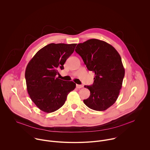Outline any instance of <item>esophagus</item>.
Here are the masks:
<instances>
[{
	"mask_svg": "<svg viewBox=\"0 0 150 150\" xmlns=\"http://www.w3.org/2000/svg\"><path fill=\"white\" fill-rule=\"evenodd\" d=\"M76 87L77 88H81L83 87V85H80V84H76Z\"/></svg>",
	"mask_w": 150,
	"mask_h": 150,
	"instance_id": "obj_1",
	"label": "esophagus"
}]
</instances>
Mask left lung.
<instances>
[{
  "label": "left lung",
  "instance_id": "obj_1",
  "mask_svg": "<svg viewBox=\"0 0 150 150\" xmlns=\"http://www.w3.org/2000/svg\"><path fill=\"white\" fill-rule=\"evenodd\" d=\"M75 51L95 73L93 84L84 86L90 95L84 103L94 110H107L116 101L125 74L119 53L110 44L96 39L78 44Z\"/></svg>",
  "mask_w": 150,
  "mask_h": 150
}]
</instances>
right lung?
<instances>
[{"mask_svg": "<svg viewBox=\"0 0 150 150\" xmlns=\"http://www.w3.org/2000/svg\"><path fill=\"white\" fill-rule=\"evenodd\" d=\"M77 44L50 43L39 50L28 63L25 71L27 90L31 100L45 112H54L64 104L76 83L56 77L64 69L66 60Z\"/></svg>", "mask_w": 150, "mask_h": 150, "instance_id": "add662e5", "label": "right lung"}]
</instances>
